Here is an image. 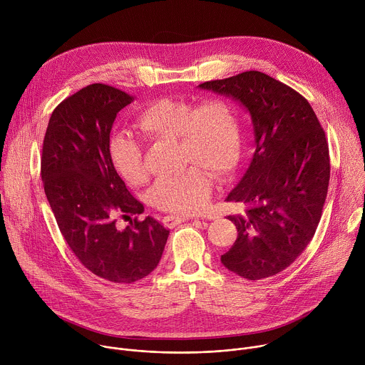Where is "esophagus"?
Wrapping results in <instances>:
<instances>
[{
    "instance_id": "34e87169",
    "label": "esophagus",
    "mask_w": 365,
    "mask_h": 365,
    "mask_svg": "<svg viewBox=\"0 0 365 365\" xmlns=\"http://www.w3.org/2000/svg\"><path fill=\"white\" fill-rule=\"evenodd\" d=\"M187 220H190V217H186V215H168L163 220V224L166 227H169V228H173V227H176V225H179V224H182V222H185Z\"/></svg>"
}]
</instances>
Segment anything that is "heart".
Listing matches in <instances>:
<instances>
[{
	"instance_id": "obj_1",
	"label": "heart",
	"mask_w": 365,
	"mask_h": 365,
	"mask_svg": "<svg viewBox=\"0 0 365 365\" xmlns=\"http://www.w3.org/2000/svg\"><path fill=\"white\" fill-rule=\"evenodd\" d=\"M137 124L151 140H179L180 160L193 165L176 178L154 185L150 197L154 206L175 214L202 211L211 195L212 175L227 178L241 153V124L237 110L222 98L202 103L183 99H158L138 114ZM111 160L120 176L131 186L147 180L140 143L127 133L110 138Z\"/></svg>"
}]
</instances>
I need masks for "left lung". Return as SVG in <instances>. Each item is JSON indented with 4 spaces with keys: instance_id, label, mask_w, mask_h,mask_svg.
<instances>
[{
    "instance_id": "8db88e82",
    "label": "left lung",
    "mask_w": 365,
    "mask_h": 365,
    "mask_svg": "<svg viewBox=\"0 0 365 365\" xmlns=\"http://www.w3.org/2000/svg\"><path fill=\"white\" fill-rule=\"evenodd\" d=\"M197 88L237 101L254 131L250 166L225 199L247 210L228 215L238 237L221 263L248 280L272 277L304 251L321 221L331 172L325 133L299 92L258 71Z\"/></svg>"
}]
</instances>
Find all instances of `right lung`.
Returning <instances> with one entry per match:
<instances>
[{
    "instance_id": "1",
    "label": "right lung",
    "mask_w": 365,
    "mask_h": 365,
    "mask_svg": "<svg viewBox=\"0 0 365 365\" xmlns=\"http://www.w3.org/2000/svg\"><path fill=\"white\" fill-rule=\"evenodd\" d=\"M134 96L92 83L62 101L48 120L41 180L69 248L95 276L130 284L158 267L169 230L151 217L117 227V217L144 212L110 155L117 114Z\"/></svg>"
}]
</instances>
